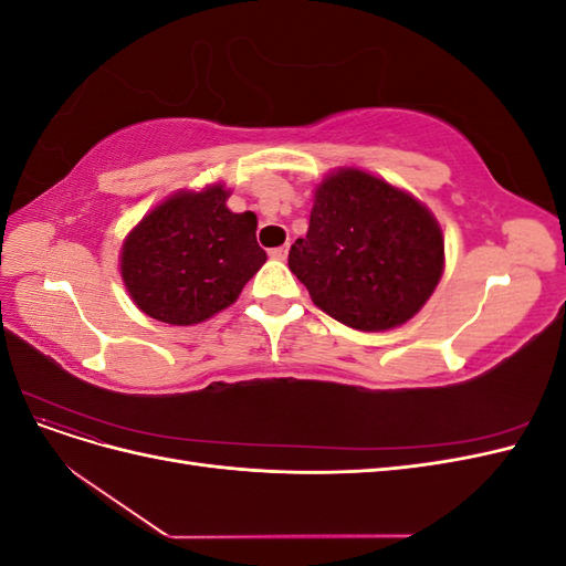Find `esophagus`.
<instances>
[{
  "label": "esophagus",
  "instance_id": "34e87169",
  "mask_svg": "<svg viewBox=\"0 0 566 566\" xmlns=\"http://www.w3.org/2000/svg\"><path fill=\"white\" fill-rule=\"evenodd\" d=\"M287 245H281V248H273L271 252H269V256H271V260H279V262H283L285 260V256H287Z\"/></svg>",
  "mask_w": 566,
  "mask_h": 566
}]
</instances>
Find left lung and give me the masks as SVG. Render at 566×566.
Instances as JSON below:
<instances>
[{
    "mask_svg": "<svg viewBox=\"0 0 566 566\" xmlns=\"http://www.w3.org/2000/svg\"><path fill=\"white\" fill-rule=\"evenodd\" d=\"M443 264V231L430 208L358 167H337L316 184L310 231L287 254L318 310L364 333L413 318Z\"/></svg>",
    "mask_w": 566,
    "mask_h": 566,
    "instance_id": "1",
    "label": "left lung"
}]
</instances>
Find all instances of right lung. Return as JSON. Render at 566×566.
<instances>
[{
  "mask_svg": "<svg viewBox=\"0 0 566 566\" xmlns=\"http://www.w3.org/2000/svg\"><path fill=\"white\" fill-rule=\"evenodd\" d=\"M221 181L156 205L119 248V276L139 310L169 325L217 316L262 269L254 212H231Z\"/></svg>",
  "mask_w": 566,
  "mask_h": 566,
  "instance_id": "1",
  "label": "right lung"
}]
</instances>
